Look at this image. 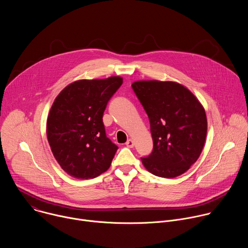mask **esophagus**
I'll return each instance as SVG.
<instances>
[{
  "instance_id": "34e87169",
  "label": "esophagus",
  "mask_w": 248,
  "mask_h": 248,
  "mask_svg": "<svg viewBox=\"0 0 248 248\" xmlns=\"http://www.w3.org/2000/svg\"><path fill=\"white\" fill-rule=\"evenodd\" d=\"M125 145L128 147V148H132L134 146V142L131 140V139H128L126 142H125Z\"/></svg>"
}]
</instances>
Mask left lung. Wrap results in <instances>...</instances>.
<instances>
[{
  "label": "left lung",
  "instance_id": "obj_1",
  "mask_svg": "<svg viewBox=\"0 0 248 248\" xmlns=\"http://www.w3.org/2000/svg\"><path fill=\"white\" fill-rule=\"evenodd\" d=\"M131 87L149 118L153 150L144 167L160 178L186 172L201 154L207 134L206 114L195 96L170 81H136Z\"/></svg>",
  "mask_w": 248,
  "mask_h": 248
}]
</instances>
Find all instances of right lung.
<instances>
[{
    "mask_svg": "<svg viewBox=\"0 0 248 248\" xmlns=\"http://www.w3.org/2000/svg\"><path fill=\"white\" fill-rule=\"evenodd\" d=\"M123 78L78 80L56 98L47 137L62 169L76 179H94L107 170L119 147L106 135L103 114Z\"/></svg>",
    "mask_w": 248,
    "mask_h": 248,
    "instance_id": "add662e5",
    "label": "right lung"
}]
</instances>
